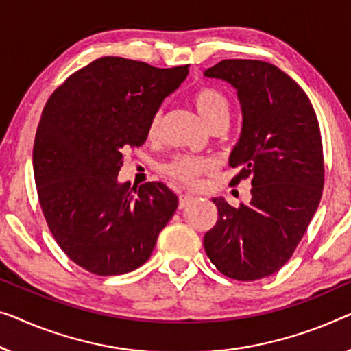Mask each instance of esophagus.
I'll list each match as a JSON object with an SVG mask.
<instances>
[{"instance_id": "1", "label": "esophagus", "mask_w": 351, "mask_h": 351, "mask_svg": "<svg viewBox=\"0 0 351 351\" xmlns=\"http://www.w3.org/2000/svg\"><path fill=\"white\" fill-rule=\"evenodd\" d=\"M193 200H195V198H193L192 195H187V193H184V195H180V203H178V208L182 209V208L189 206Z\"/></svg>"}]
</instances>
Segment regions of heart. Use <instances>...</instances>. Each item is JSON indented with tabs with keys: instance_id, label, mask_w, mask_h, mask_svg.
<instances>
[{
	"instance_id": "b5f03b06",
	"label": "heart",
	"mask_w": 351,
	"mask_h": 351,
	"mask_svg": "<svg viewBox=\"0 0 351 351\" xmlns=\"http://www.w3.org/2000/svg\"><path fill=\"white\" fill-rule=\"evenodd\" d=\"M191 101L193 107L200 114L208 128L214 124L227 123L230 117V104L226 94L221 93L217 88L203 85L193 90L191 94ZM160 113L158 112L151 119L148 134L153 138L159 134L160 128ZM214 170V162L206 158H195V156H178L170 164L164 167V173L170 176L171 180L180 181L182 184L195 186L198 178L211 173Z\"/></svg>"
}]
</instances>
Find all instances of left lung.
<instances>
[{
    "mask_svg": "<svg viewBox=\"0 0 351 351\" xmlns=\"http://www.w3.org/2000/svg\"><path fill=\"white\" fill-rule=\"evenodd\" d=\"M203 74L237 90L243 125L228 158L239 170L232 184L252 180L249 205L233 208L223 197L213 198L219 217L203 245L230 279H263L289 261L320 203V125L306 93L274 64L223 60Z\"/></svg>",
    "mask_w": 351,
    "mask_h": 351,
    "instance_id": "obj_1",
    "label": "left lung"
}]
</instances>
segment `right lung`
<instances>
[{"instance_id": "1", "label": "right lung", "mask_w": 351, "mask_h": 351, "mask_svg": "<svg viewBox=\"0 0 351 351\" xmlns=\"http://www.w3.org/2000/svg\"><path fill=\"white\" fill-rule=\"evenodd\" d=\"M187 67L104 56L45 104L33 148L39 203L60 247L93 274L142 266L176 211V193L165 184L130 189L118 173L123 151L146 142L151 119L186 80Z\"/></svg>"}]
</instances>
